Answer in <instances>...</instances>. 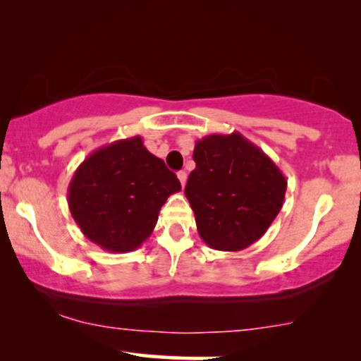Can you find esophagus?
Returning <instances> with one entry per match:
<instances>
[{"label":"esophagus","instance_id":"esophagus-1","mask_svg":"<svg viewBox=\"0 0 361 361\" xmlns=\"http://www.w3.org/2000/svg\"><path fill=\"white\" fill-rule=\"evenodd\" d=\"M177 177H179L180 185H182V187H185V182H187V172H185V171H179V172H177Z\"/></svg>","mask_w":361,"mask_h":361}]
</instances>
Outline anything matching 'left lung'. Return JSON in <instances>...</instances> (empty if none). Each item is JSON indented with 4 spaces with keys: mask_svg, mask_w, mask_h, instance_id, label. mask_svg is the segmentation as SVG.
<instances>
[{
    "mask_svg": "<svg viewBox=\"0 0 361 361\" xmlns=\"http://www.w3.org/2000/svg\"><path fill=\"white\" fill-rule=\"evenodd\" d=\"M192 157L195 169L184 192L200 238L219 251L248 248L283 207L288 187L283 172L236 131L202 137Z\"/></svg>",
    "mask_w": 361,
    "mask_h": 361,
    "instance_id": "8db88e82",
    "label": "left lung"
}]
</instances>
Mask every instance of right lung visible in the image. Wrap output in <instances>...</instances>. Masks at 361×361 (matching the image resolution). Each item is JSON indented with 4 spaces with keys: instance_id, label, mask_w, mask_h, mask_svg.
<instances>
[{
    "instance_id": "1",
    "label": "right lung",
    "mask_w": 361,
    "mask_h": 361,
    "mask_svg": "<svg viewBox=\"0 0 361 361\" xmlns=\"http://www.w3.org/2000/svg\"><path fill=\"white\" fill-rule=\"evenodd\" d=\"M180 182L141 136L98 147L68 184V209L88 240L113 253L140 248Z\"/></svg>"
}]
</instances>
